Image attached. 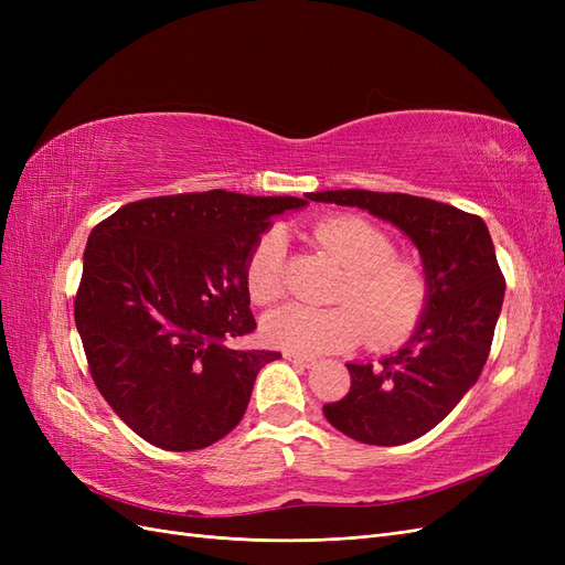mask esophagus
Returning a JSON list of instances; mask_svg holds the SVG:
<instances>
[{
	"label": "esophagus",
	"mask_w": 565,
	"mask_h": 565,
	"mask_svg": "<svg viewBox=\"0 0 565 565\" xmlns=\"http://www.w3.org/2000/svg\"><path fill=\"white\" fill-rule=\"evenodd\" d=\"M285 361H289L292 365L301 367V370H311L318 361L311 355H299V353H285Z\"/></svg>",
	"instance_id": "esophagus-1"
}]
</instances>
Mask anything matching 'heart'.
<instances>
[{
	"label": "heart",
	"mask_w": 565,
	"mask_h": 565,
	"mask_svg": "<svg viewBox=\"0 0 565 565\" xmlns=\"http://www.w3.org/2000/svg\"><path fill=\"white\" fill-rule=\"evenodd\" d=\"M311 243L344 268L330 309L289 303L264 318L270 347L287 353L320 355L344 351L370 334L377 349L396 347L413 334L426 309L424 273L393 256L391 237L361 216L322 218L309 233ZM245 289L256 306L285 295V235L268 231L245 262Z\"/></svg>",
	"instance_id": "heart-1"
}]
</instances>
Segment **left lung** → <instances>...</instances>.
<instances>
[{"label": "left lung", "mask_w": 565, "mask_h": 565, "mask_svg": "<svg viewBox=\"0 0 565 565\" xmlns=\"http://www.w3.org/2000/svg\"><path fill=\"white\" fill-rule=\"evenodd\" d=\"M309 200L365 210L419 249L429 297L415 334L377 365L349 363V393L322 405L328 422L349 438L403 446L446 419L481 377L504 299L492 237L481 216L429 198L322 191Z\"/></svg>", "instance_id": "8db88e82"}]
</instances>
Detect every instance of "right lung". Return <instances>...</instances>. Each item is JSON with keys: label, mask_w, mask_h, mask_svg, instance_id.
<instances>
[{"label": "right lung", "mask_w": 565, "mask_h": 565, "mask_svg": "<svg viewBox=\"0 0 565 565\" xmlns=\"http://www.w3.org/2000/svg\"><path fill=\"white\" fill-rule=\"evenodd\" d=\"M301 198L228 191L129 202L92 231L75 324L100 396L162 450H202L241 424L278 351H235L256 330L245 262Z\"/></svg>", "instance_id": "obj_1"}]
</instances>
